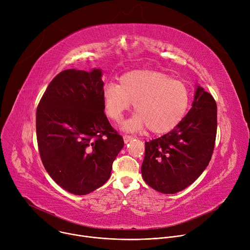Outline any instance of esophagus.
<instances>
[{
	"mask_svg": "<svg viewBox=\"0 0 250 250\" xmlns=\"http://www.w3.org/2000/svg\"><path fill=\"white\" fill-rule=\"evenodd\" d=\"M123 137H124V141L125 142V144H127V142H128L129 140H131V139L133 138L132 135H128V134H124Z\"/></svg>",
	"mask_w": 250,
	"mask_h": 250,
	"instance_id": "esophagus-1",
	"label": "esophagus"
}]
</instances>
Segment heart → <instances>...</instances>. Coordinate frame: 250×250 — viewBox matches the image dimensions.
I'll use <instances>...</instances> for the list:
<instances>
[{
	"mask_svg": "<svg viewBox=\"0 0 250 250\" xmlns=\"http://www.w3.org/2000/svg\"><path fill=\"white\" fill-rule=\"evenodd\" d=\"M105 115L119 122L134 104L136 115L123 127L135 131L147 128L153 133H165L184 119L190 104V91L185 83L171 79L153 70L131 71L120 79V85L109 83L103 90Z\"/></svg>",
	"mask_w": 250,
	"mask_h": 250,
	"instance_id": "1",
	"label": "heart"
}]
</instances>
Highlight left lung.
<instances>
[{
  "label": "left lung",
  "mask_w": 250,
  "mask_h": 250,
  "mask_svg": "<svg viewBox=\"0 0 250 250\" xmlns=\"http://www.w3.org/2000/svg\"><path fill=\"white\" fill-rule=\"evenodd\" d=\"M217 135V104L198 86L192 109L170 132L146 141L144 180L163 194H175L194 183L208 165Z\"/></svg>",
  "instance_id": "left-lung-1"
}]
</instances>
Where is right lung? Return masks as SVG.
<instances>
[{"mask_svg":"<svg viewBox=\"0 0 250 250\" xmlns=\"http://www.w3.org/2000/svg\"><path fill=\"white\" fill-rule=\"evenodd\" d=\"M102 71L67 69L56 75L37 109L42 161L64 190L86 195L103 186L124 147L104 112Z\"/></svg>","mask_w":250,"mask_h":250,"instance_id":"1","label":"right lung"}]
</instances>
